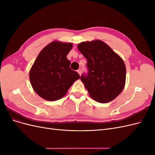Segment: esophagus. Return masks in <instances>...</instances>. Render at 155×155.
Returning <instances> with one entry per match:
<instances>
[{
	"mask_svg": "<svg viewBox=\"0 0 155 155\" xmlns=\"http://www.w3.org/2000/svg\"><path fill=\"white\" fill-rule=\"evenodd\" d=\"M78 74H79L80 75V76H81V70L80 69L78 70Z\"/></svg>",
	"mask_w": 155,
	"mask_h": 155,
	"instance_id": "obj_1",
	"label": "esophagus"
}]
</instances>
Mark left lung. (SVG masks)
Segmentation results:
<instances>
[{"instance_id":"left-lung-1","label":"left lung","mask_w":155,"mask_h":155,"mask_svg":"<svg viewBox=\"0 0 155 155\" xmlns=\"http://www.w3.org/2000/svg\"><path fill=\"white\" fill-rule=\"evenodd\" d=\"M78 48L87 60L88 73L82 75L81 80L89 95L101 104L114 100L125 85L124 60L101 40L82 42Z\"/></svg>"}]
</instances>
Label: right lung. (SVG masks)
<instances>
[{
  "mask_svg": "<svg viewBox=\"0 0 155 155\" xmlns=\"http://www.w3.org/2000/svg\"><path fill=\"white\" fill-rule=\"evenodd\" d=\"M71 43L54 41L46 45L36 58L29 77L34 91L44 100L54 101L65 96L80 76L70 68L67 55Z\"/></svg>",
  "mask_w": 155,
  "mask_h": 155,
  "instance_id": "obj_1",
  "label": "right lung"
}]
</instances>
